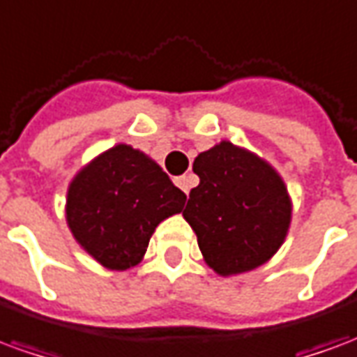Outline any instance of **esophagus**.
<instances>
[{
    "label": "esophagus",
    "mask_w": 357,
    "mask_h": 357,
    "mask_svg": "<svg viewBox=\"0 0 357 357\" xmlns=\"http://www.w3.org/2000/svg\"><path fill=\"white\" fill-rule=\"evenodd\" d=\"M176 185L183 191V193H189L191 191V187L195 185V179L193 176H179V178H176Z\"/></svg>",
    "instance_id": "esophagus-1"
}]
</instances>
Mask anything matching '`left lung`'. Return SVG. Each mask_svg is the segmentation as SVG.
Listing matches in <instances>:
<instances>
[{"label": "left lung", "instance_id": "1", "mask_svg": "<svg viewBox=\"0 0 357 357\" xmlns=\"http://www.w3.org/2000/svg\"><path fill=\"white\" fill-rule=\"evenodd\" d=\"M201 183L183 210L197 233L204 262L220 275L262 266L283 245L291 199L283 179L266 160L222 141L195 158Z\"/></svg>", "mask_w": 357, "mask_h": 357}]
</instances>
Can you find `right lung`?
Wrapping results in <instances>:
<instances>
[{
	"mask_svg": "<svg viewBox=\"0 0 357 357\" xmlns=\"http://www.w3.org/2000/svg\"><path fill=\"white\" fill-rule=\"evenodd\" d=\"M187 197L145 153L120 143L82 168L66 195L74 239L97 262L124 271L141 262L151 235Z\"/></svg>",
	"mask_w": 357,
	"mask_h": 357,
	"instance_id": "1",
	"label": "right lung"
}]
</instances>
